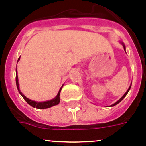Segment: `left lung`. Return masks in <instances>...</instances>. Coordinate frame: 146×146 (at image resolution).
Segmentation results:
<instances>
[{"label":"left lung","instance_id":"left-lung-1","mask_svg":"<svg viewBox=\"0 0 146 146\" xmlns=\"http://www.w3.org/2000/svg\"><path fill=\"white\" fill-rule=\"evenodd\" d=\"M121 44H122V45H123V48H124V51H125V52H126V46H125L124 44H123V42H121ZM131 85H130V86H129V89H128V90H127V91H126V92H125V94H124V95H123V96H122V97H121V98H120V99H119L118 101H117V102H115V103H114V104H111V105H110V107H114V106H115V105H116V104H119V102H121V100H123V98H125V97H126V95H127V93H128V92H129V90H130V89H131Z\"/></svg>","mask_w":146,"mask_h":146}]
</instances>
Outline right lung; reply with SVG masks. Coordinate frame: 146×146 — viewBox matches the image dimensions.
<instances>
[{"instance_id":"obj_1","label":"right lung","mask_w":146,"mask_h":146,"mask_svg":"<svg viewBox=\"0 0 146 146\" xmlns=\"http://www.w3.org/2000/svg\"><path fill=\"white\" fill-rule=\"evenodd\" d=\"M20 57H19L18 60H17V62L20 61ZM15 79H16V85H17V90H18V91H19V93H20V95H22V97L24 98L25 100L27 102L28 104H29V105L32 106V107H35V108H36V109H47V108H49V107H53V106L57 105V104H58V103L60 102V93H61V89H62L64 85H63L62 86H61V88H60L59 91H58V94H57V95L55 97V98H54V99L50 100L44 101V102H36V101L32 100L27 98V97L25 96V95H23V93H22V92L20 91V88H19L18 76H17V69H16V78H15Z\"/></svg>"}]
</instances>
